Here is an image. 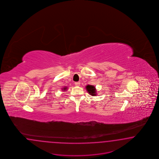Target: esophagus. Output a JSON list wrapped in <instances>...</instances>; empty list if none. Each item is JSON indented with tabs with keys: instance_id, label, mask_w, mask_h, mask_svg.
<instances>
[{
	"instance_id": "esophagus-1",
	"label": "esophagus",
	"mask_w": 159,
	"mask_h": 159,
	"mask_svg": "<svg viewBox=\"0 0 159 159\" xmlns=\"http://www.w3.org/2000/svg\"><path fill=\"white\" fill-rule=\"evenodd\" d=\"M75 84L76 86H80V82H75Z\"/></svg>"
}]
</instances>
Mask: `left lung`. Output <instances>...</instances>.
I'll return each mask as SVG.
<instances>
[{
	"mask_svg": "<svg viewBox=\"0 0 159 159\" xmlns=\"http://www.w3.org/2000/svg\"><path fill=\"white\" fill-rule=\"evenodd\" d=\"M87 90L89 92V93H90V94H91L92 96H95L96 95V88L94 87V86L92 85H87L86 87Z\"/></svg>",
	"mask_w": 159,
	"mask_h": 159,
	"instance_id": "1",
	"label": "left lung"
}]
</instances>
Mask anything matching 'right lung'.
<instances>
[{
  "label": "right lung",
  "mask_w": 159,
  "mask_h": 159,
  "mask_svg": "<svg viewBox=\"0 0 159 159\" xmlns=\"http://www.w3.org/2000/svg\"><path fill=\"white\" fill-rule=\"evenodd\" d=\"M66 87H65V88H63V89H64V90H66Z\"/></svg>",
  "instance_id": "1"
}]
</instances>
